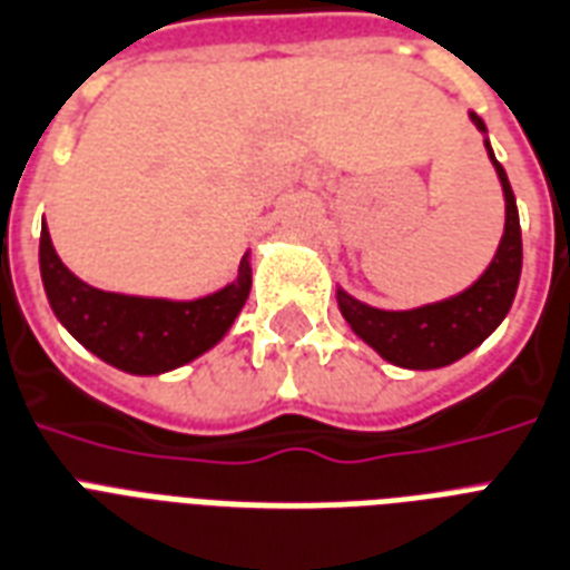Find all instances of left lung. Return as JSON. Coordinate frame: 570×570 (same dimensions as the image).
I'll return each mask as SVG.
<instances>
[{
  "label": "left lung",
  "mask_w": 570,
  "mask_h": 570,
  "mask_svg": "<svg viewBox=\"0 0 570 570\" xmlns=\"http://www.w3.org/2000/svg\"><path fill=\"white\" fill-rule=\"evenodd\" d=\"M473 125L488 134V127L475 112H470ZM488 157H491L497 178L505 196V232H502L500 249L488 264V271L461 294H454L440 303L407 308V312H386L374 308L363 299L351 297L347 291H335L338 308L365 345L374 347L377 354L392 365L428 372V368H443L461 360L470 351L482 345L484 338L502 324L509 315L514 294H518L520 264H523V240H520L518 202L511 193L509 175L493 157L491 142L484 139Z\"/></svg>",
  "instance_id": "obj_1"
}]
</instances>
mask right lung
I'll list each match as a JSON object with an SVG mask.
<instances>
[{
    "label": "right lung",
    "instance_id": "right-lung-1",
    "mask_svg": "<svg viewBox=\"0 0 570 570\" xmlns=\"http://www.w3.org/2000/svg\"><path fill=\"white\" fill-rule=\"evenodd\" d=\"M41 279L52 312L79 345L127 374H163L223 342L249 297L253 267L244 255L235 282L198 299L112 294L73 276L41 225Z\"/></svg>",
    "mask_w": 570,
    "mask_h": 570
}]
</instances>
